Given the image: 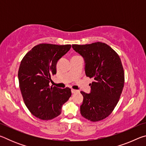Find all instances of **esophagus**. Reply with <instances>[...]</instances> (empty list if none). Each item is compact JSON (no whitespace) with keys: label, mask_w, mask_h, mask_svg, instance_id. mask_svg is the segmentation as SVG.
<instances>
[{"label":"esophagus","mask_w":146,"mask_h":146,"mask_svg":"<svg viewBox=\"0 0 146 146\" xmlns=\"http://www.w3.org/2000/svg\"><path fill=\"white\" fill-rule=\"evenodd\" d=\"M71 92H72V93H75L78 92V91L76 90H74V89H72V90H71Z\"/></svg>","instance_id":"34e87169"}]
</instances>
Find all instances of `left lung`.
<instances>
[{"label":"left lung","instance_id":"left-lung-1","mask_svg":"<svg viewBox=\"0 0 146 146\" xmlns=\"http://www.w3.org/2000/svg\"><path fill=\"white\" fill-rule=\"evenodd\" d=\"M72 48L84 58L86 75L93 78L91 93L81 91L83 117L98 122L108 117L119 100L124 85V71L120 56L105 43L73 44Z\"/></svg>","mask_w":146,"mask_h":146}]
</instances>
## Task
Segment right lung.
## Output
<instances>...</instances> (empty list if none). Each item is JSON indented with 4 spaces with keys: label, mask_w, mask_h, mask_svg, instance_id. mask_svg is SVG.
Returning a JSON list of instances; mask_svg holds the SVG:
<instances>
[{
    "label": "right lung",
    "mask_w": 146,
    "mask_h": 146,
    "mask_svg": "<svg viewBox=\"0 0 146 146\" xmlns=\"http://www.w3.org/2000/svg\"><path fill=\"white\" fill-rule=\"evenodd\" d=\"M71 44H40L21 60L18 72L19 88L29 111L41 120H51L61 113L62 106L71 95V89L50 86L56 73V63L70 50Z\"/></svg>",
    "instance_id": "right-lung-1"
}]
</instances>
